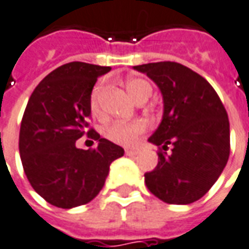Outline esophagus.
Instances as JSON below:
<instances>
[{"label": "esophagus", "mask_w": 249, "mask_h": 249, "mask_svg": "<svg viewBox=\"0 0 249 249\" xmlns=\"http://www.w3.org/2000/svg\"><path fill=\"white\" fill-rule=\"evenodd\" d=\"M139 152H140L139 149H126V151H125V154L128 155V156H135V155H137Z\"/></svg>", "instance_id": "1"}]
</instances>
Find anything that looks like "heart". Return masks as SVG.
Returning a JSON list of instances; mask_svg holds the SVG:
<instances>
[{"label":"heart","instance_id":"obj_1","mask_svg":"<svg viewBox=\"0 0 249 249\" xmlns=\"http://www.w3.org/2000/svg\"><path fill=\"white\" fill-rule=\"evenodd\" d=\"M126 90L133 100L139 102L142 100H148V97L152 93V86L147 81L140 78H130L126 82ZM102 91V85H95L91 95H90V110L93 114L100 112V94ZM147 129V125L144 121L136 120L130 123H123L116 121L105 128L104 135L107 140L120 144V145H133L137 142V139L142 136Z\"/></svg>","mask_w":249,"mask_h":249}]
</instances>
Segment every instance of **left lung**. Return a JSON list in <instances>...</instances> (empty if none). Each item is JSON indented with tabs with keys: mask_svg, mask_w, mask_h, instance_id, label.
Returning a JSON list of instances; mask_svg holds the SVG:
<instances>
[{
	"mask_svg": "<svg viewBox=\"0 0 249 249\" xmlns=\"http://www.w3.org/2000/svg\"><path fill=\"white\" fill-rule=\"evenodd\" d=\"M133 69L158 85L164 107L160 125L148 139L160 151L158 166L144 174L145 185L163 202H196L227 166L231 152L227 110L212 85L183 64L158 62Z\"/></svg>",
	"mask_w": 249,
	"mask_h": 249,
	"instance_id": "1",
	"label": "left lung"
}]
</instances>
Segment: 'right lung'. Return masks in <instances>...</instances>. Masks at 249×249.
<instances>
[{
	"mask_svg": "<svg viewBox=\"0 0 249 249\" xmlns=\"http://www.w3.org/2000/svg\"><path fill=\"white\" fill-rule=\"evenodd\" d=\"M110 67L71 62L58 67L36 86L22 116L18 149L24 173L34 190L56 208L90 202L105 185L113 160L124 149L89 129L90 95L97 79ZM88 134L94 150L76 149Z\"/></svg>",
	"mask_w": 249,
	"mask_h": 249,
	"instance_id": "right-lung-1",
	"label": "right lung"
}]
</instances>
